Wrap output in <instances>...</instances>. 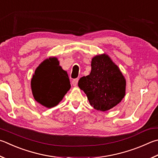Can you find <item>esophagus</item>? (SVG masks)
<instances>
[{
  "label": "esophagus",
  "mask_w": 158,
  "mask_h": 158,
  "mask_svg": "<svg viewBox=\"0 0 158 158\" xmlns=\"http://www.w3.org/2000/svg\"><path fill=\"white\" fill-rule=\"evenodd\" d=\"M78 81H79V79L78 78L74 79L73 80V81H72V84H73V85H74V86H76V85H77V84H78Z\"/></svg>",
  "instance_id": "esophagus-1"
}]
</instances>
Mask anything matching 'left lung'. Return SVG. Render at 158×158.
<instances>
[{"label": "left lung", "mask_w": 158, "mask_h": 158, "mask_svg": "<svg viewBox=\"0 0 158 158\" xmlns=\"http://www.w3.org/2000/svg\"><path fill=\"white\" fill-rule=\"evenodd\" d=\"M78 85L86 94L92 106L100 111L115 106L125 95L124 77L106 54L92 59L90 74L81 77Z\"/></svg>", "instance_id": "1"}]
</instances>
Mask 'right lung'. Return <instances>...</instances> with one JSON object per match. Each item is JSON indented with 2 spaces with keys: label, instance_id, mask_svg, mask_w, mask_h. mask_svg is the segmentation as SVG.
Returning <instances> with one entry per match:
<instances>
[{
  "label": "right lung",
  "instance_id": "1",
  "mask_svg": "<svg viewBox=\"0 0 158 158\" xmlns=\"http://www.w3.org/2000/svg\"><path fill=\"white\" fill-rule=\"evenodd\" d=\"M36 102L47 108L56 106L70 88L69 77L55 57L46 59L34 72L31 81Z\"/></svg>",
  "mask_w": 158,
  "mask_h": 158
}]
</instances>
